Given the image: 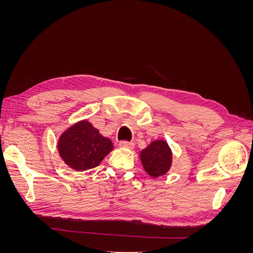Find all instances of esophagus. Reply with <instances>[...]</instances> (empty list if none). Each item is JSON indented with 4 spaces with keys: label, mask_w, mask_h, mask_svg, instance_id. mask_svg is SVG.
Listing matches in <instances>:
<instances>
[{
    "label": "esophagus",
    "mask_w": 253,
    "mask_h": 253,
    "mask_svg": "<svg viewBox=\"0 0 253 253\" xmlns=\"http://www.w3.org/2000/svg\"><path fill=\"white\" fill-rule=\"evenodd\" d=\"M119 147H120V148L133 149V148H134V143H133V142H128V141H120V142H119Z\"/></svg>",
    "instance_id": "1"
}]
</instances>
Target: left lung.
Masks as SVG:
<instances>
[{"mask_svg":"<svg viewBox=\"0 0 253 253\" xmlns=\"http://www.w3.org/2000/svg\"><path fill=\"white\" fill-rule=\"evenodd\" d=\"M172 155L168 142L164 139H156L139 152V159L145 173L157 178L166 175L171 169Z\"/></svg>","mask_w":253,"mask_h":253,"instance_id":"left-lung-1","label":"left lung"}]
</instances>
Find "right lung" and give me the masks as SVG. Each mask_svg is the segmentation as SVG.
Instances as JSON below:
<instances>
[{"label":"right lung","instance_id":"add662e5","mask_svg":"<svg viewBox=\"0 0 253 253\" xmlns=\"http://www.w3.org/2000/svg\"><path fill=\"white\" fill-rule=\"evenodd\" d=\"M57 148L66 166L75 171H86L100 164L113 151L114 145L110 138L84 119L64 129Z\"/></svg>","mask_w":253,"mask_h":253}]
</instances>
